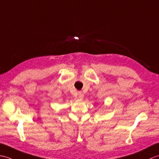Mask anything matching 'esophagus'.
Masks as SVG:
<instances>
[{
	"label": "esophagus",
	"instance_id": "1",
	"mask_svg": "<svg viewBox=\"0 0 159 159\" xmlns=\"http://www.w3.org/2000/svg\"><path fill=\"white\" fill-rule=\"evenodd\" d=\"M84 94L82 93V92H79L78 93V98H80V100H82L84 98Z\"/></svg>",
	"mask_w": 159,
	"mask_h": 159
}]
</instances>
